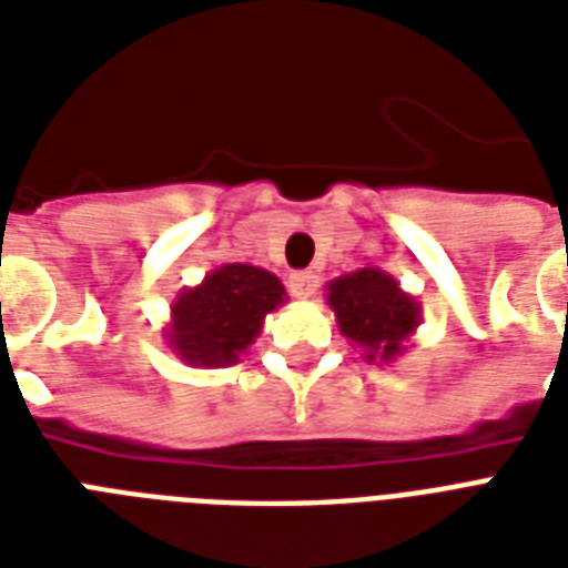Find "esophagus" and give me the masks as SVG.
I'll list each match as a JSON object with an SVG mask.
<instances>
[{
  "mask_svg": "<svg viewBox=\"0 0 568 568\" xmlns=\"http://www.w3.org/2000/svg\"><path fill=\"white\" fill-rule=\"evenodd\" d=\"M315 288H318V274H312V271H297V274L288 276V292L294 297H301V301L312 297Z\"/></svg>",
  "mask_w": 568,
  "mask_h": 568,
  "instance_id": "34e87169",
  "label": "esophagus"
}]
</instances>
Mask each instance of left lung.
<instances>
[{
	"instance_id": "obj_1",
	"label": "left lung",
	"mask_w": 568,
	"mask_h": 568,
	"mask_svg": "<svg viewBox=\"0 0 568 568\" xmlns=\"http://www.w3.org/2000/svg\"><path fill=\"white\" fill-rule=\"evenodd\" d=\"M327 306L338 333L363 351L365 363H395L422 324V303L379 267H359L327 283Z\"/></svg>"
}]
</instances>
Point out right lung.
<instances>
[{"label": "right lung", "mask_w": 568, "mask_h": 568, "mask_svg": "<svg viewBox=\"0 0 568 568\" xmlns=\"http://www.w3.org/2000/svg\"><path fill=\"white\" fill-rule=\"evenodd\" d=\"M285 303L280 276L256 265L230 262L203 283L182 288L171 306L164 342L191 368L235 365L265 327V315Z\"/></svg>", "instance_id": "1"}]
</instances>
